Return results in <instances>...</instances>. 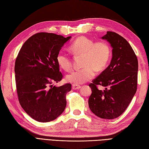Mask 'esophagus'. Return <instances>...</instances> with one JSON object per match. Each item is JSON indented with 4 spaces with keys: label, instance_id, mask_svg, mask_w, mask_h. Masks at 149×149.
<instances>
[{
    "label": "esophagus",
    "instance_id": "esophagus-1",
    "mask_svg": "<svg viewBox=\"0 0 149 149\" xmlns=\"http://www.w3.org/2000/svg\"><path fill=\"white\" fill-rule=\"evenodd\" d=\"M79 88H81V86H79V85L75 84H72V89L73 90H78V89H79Z\"/></svg>",
    "mask_w": 149,
    "mask_h": 149
}]
</instances>
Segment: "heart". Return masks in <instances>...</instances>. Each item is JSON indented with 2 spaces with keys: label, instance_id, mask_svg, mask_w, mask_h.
<instances>
[{
  "label": "heart",
  "instance_id": "obj_1",
  "mask_svg": "<svg viewBox=\"0 0 149 149\" xmlns=\"http://www.w3.org/2000/svg\"><path fill=\"white\" fill-rule=\"evenodd\" d=\"M70 49L75 56H83L82 66L84 68L71 72L66 77L70 83L82 84L91 79L97 71L106 67L111 56V50L107 43L104 42L95 43L85 36L78 38L73 42ZM58 65L65 71L72 68L70 57L63 51H59L56 56Z\"/></svg>",
  "mask_w": 149,
  "mask_h": 149
}]
</instances>
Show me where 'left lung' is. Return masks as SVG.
<instances>
[{
  "instance_id": "8db88e82",
  "label": "left lung",
  "mask_w": 149,
  "mask_h": 149,
  "mask_svg": "<svg viewBox=\"0 0 149 149\" xmlns=\"http://www.w3.org/2000/svg\"><path fill=\"white\" fill-rule=\"evenodd\" d=\"M102 39L113 48L109 65L89 84L91 95L88 105L95 115L104 119H114L127 109L137 90L138 62L133 49L125 38L107 31ZM100 85L104 91L97 88Z\"/></svg>"
}]
</instances>
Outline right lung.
Here are the masks:
<instances>
[{"mask_svg": "<svg viewBox=\"0 0 149 149\" xmlns=\"http://www.w3.org/2000/svg\"><path fill=\"white\" fill-rule=\"evenodd\" d=\"M71 36L39 33L22 45L15 61L16 86L19 102L31 118L49 122L61 115L71 84L57 87L63 78L56 56Z\"/></svg>", "mask_w": 149, "mask_h": 149, "instance_id": "right-lung-1", "label": "right lung"}]
</instances>
